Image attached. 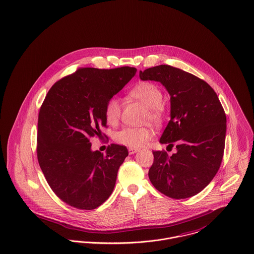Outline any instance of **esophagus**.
<instances>
[{"label": "esophagus", "instance_id": "34e87169", "mask_svg": "<svg viewBox=\"0 0 254 254\" xmlns=\"http://www.w3.org/2000/svg\"><path fill=\"white\" fill-rule=\"evenodd\" d=\"M128 151H129V154H130V155H132V154H135V153L137 152V149H135V148H131V147H130V148L128 149Z\"/></svg>", "mask_w": 254, "mask_h": 254}]
</instances>
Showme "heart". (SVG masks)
Here are the masks:
<instances>
[{"instance_id": "obj_1", "label": "heart", "mask_w": 254, "mask_h": 254, "mask_svg": "<svg viewBox=\"0 0 254 254\" xmlns=\"http://www.w3.org/2000/svg\"><path fill=\"white\" fill-rule=\"evenodd\" d=\"M129 97L141 102L147 107L145 119L160 123L165 116V108L163 105V92L161 88L151 82H141L135 85L129 91ZM122 111L121 101L118 97H111L105 105L104 115L110 125L119 123ZM153 130L148 126L133 127L127 126L116 133L115 139L122 145L139 148L142 147L153 136Z\"/></svg>"}]
</instances>
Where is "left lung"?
I'll return each mask as SVG.
<instances>
[{
  "label": "left lung",
  "mask_w": 254,
  "mask_h": 254,
  "mask_svg": "<svg viewBox=\"0 0 254 254\" xmlns=\"http://www.w3.org/2000/svg\"><path fill=\"white\" fill-rule=\"evenodd\" d=\"M142 81H156L170 95V120L160 138L170 157L154 151L148 176L160 192L182 199L200 192L217 174L223 157L226 116L215 90L198 77L170 65L139 71Z\"/></svg>",
  "instance_id": "8db88e82"
}]
</instances>
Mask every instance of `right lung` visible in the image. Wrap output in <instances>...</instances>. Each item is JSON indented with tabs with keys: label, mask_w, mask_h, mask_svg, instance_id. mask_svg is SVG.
Listing matches in <instances>:
<instances>
[{
	"label": "right lung",
	"mask_w": 254,
	"mask_h": 254,
	"mask_svg": "<svg viewBox=\"0 0 254 254\" xmlns=\"http://www.w3.org/2000/svg\"><path fill=\"white\" fill-rule=\"evenodd\" d=\"M135 67L79 68L48 91L37 123V160L49 186L64 202L93 210L105 202L116 185L119 167L128 156L125 146L91 150L90 138L107 126V101L134 76Z\"/></svg>",
	"instance_id": "right-lung-1"
}]
</instances>
